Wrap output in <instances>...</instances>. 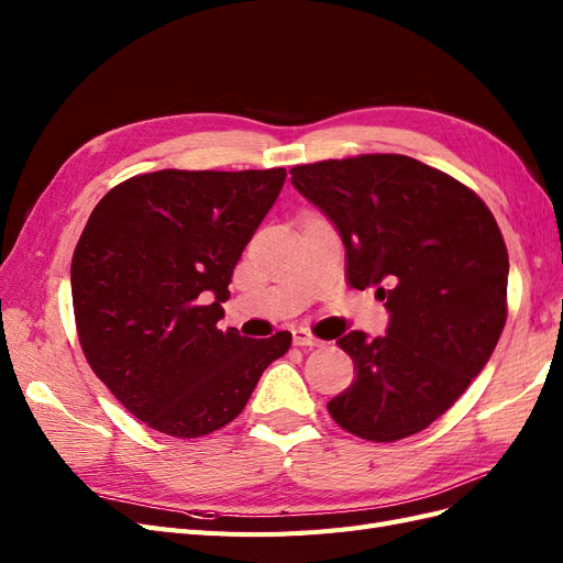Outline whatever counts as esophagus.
I'll return each mask as SVG.
<instances>
[{
	"label": "esophagus",
	"mask_w": 563,
	"mask_h": 563,
	"mask_svg": "<svg viewBox=\"0 0 563 563\" xmlns=\"http://www.w3.org/2000/svg\"><path fill=\"white\" fill-rule=\"evenodd\" d=\"M294 345H298V347H317L319 345V338L312 335L308 329H296L294 331Z\"/></svg>",
	"instance_id": "obj_1"
}]
</instances>
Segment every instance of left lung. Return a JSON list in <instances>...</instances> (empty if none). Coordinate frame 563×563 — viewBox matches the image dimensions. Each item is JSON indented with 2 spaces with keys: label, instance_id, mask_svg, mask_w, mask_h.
Instances as JSON below:
<instances>
[{
  "label": "left lung",
  "instance_id": "obj_1",
  "mask_svg": "<svg viewBox=\"0 0 563 563\" xmlns=\"http://www.w3.org/2000/svg\"><path fill=\"white\" fill-rule=\"evenodd\" d=\"M345 244L354 288L387 300V335L338 340L356 378L329 401L350 434L389 444L444 416L490 360L507 319V246L482 197L406 155L291 168Z\"/></svg>",
  "mask_w": 563,
  "mask_h": 563
}]
</instances>
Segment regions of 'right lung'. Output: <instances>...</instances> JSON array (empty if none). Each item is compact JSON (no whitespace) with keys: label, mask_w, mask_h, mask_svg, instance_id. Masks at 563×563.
Here are the masks:
<instances>
[{"label":"right lung","mask_w":563,"mask_h":563,"mask_svg":"<svg viewBox=\"0 0 563 563\" xmlns=\"http://www.w3.org/2000/svg\"><path fill=\"white\" fill-rule=\"evenodd\" d=\"M286 180L265 172L164 168L114 185L73 255L84 356L129 413L176 439L225 428L291 333L220 331L230 279Z\"/></svg>","instance_id":"obj_1"}]
</instances>
